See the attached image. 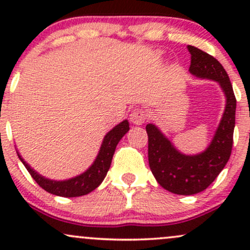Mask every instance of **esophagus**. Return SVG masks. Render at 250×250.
Listing matches in <instances>:
<instances>
[{"label":"esophagus","instance_id":"1","mask_svg":"<svg viewBox=\"0 0 250 250\" xmlns=\"http://www.w3.org/2000/svg\"><path fill=\"white\" fill-rule=\"evenodd\" d=\"M129 116H130L131 123L136 125H143V123L146 122V120H147V113H146L143 109H140V108L134 109Z\"/></svg>","mask_w":250,"mask_h":250}]
</instances>
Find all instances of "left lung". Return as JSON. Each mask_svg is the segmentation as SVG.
I'll use <instances>...</instances> for the list:
<instances>
[{"label":"left lung","instance_id":"8db88e82","mask_svg":"<svg viewBox=\"0 0 250 250\" xmlns=\"http://www.w3.org/2000/svg\"><path fill=\"white\" fill-rule=\"evenodd\" d=\"M191 55L189 71L197 79L213 80L226 96V108L219 127L202 153L186 155L153 123L147 125L149 167L159 185L177 195H194L207 189L228 162L233 147L235 99L233 85L222 64L199 48L188 45Z\"/></svg>","mask_w":250,"mask_h":250}]
</instances>
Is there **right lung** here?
<instances>
[{
  "label": "right lung",
  "instance_id": "1",
  "mask_svg": "<svg viewBox=\"0 0 250 250\" xmlns=\"http://www.w3.org/2000/svg\"><path fill=\"white\" fill-rule=\"evenodd\" d=\"M129 130V122L128 120H125L121 123L115 125L110 131L105 134L104 139H103L101 148H100L99 154H97L95 161L93 165L89 167L84 173L77 175L75 177L71 179L63 180V181H56L50 180L47 177L42 176L37 171L34 170L33 168L24 161L23 157L19 154L16 150L17 156L23 163L24 167L29 171L34 180L36 181L37 185L42 187L48 193L57 195V196L62 197H76L82 196V195H87L96 189L104 180L105 175H107L109 168H110L111 160H113L114 153L117 143L120 140L125 136V133Z\"/></svg>",
  "mask_w": 250,
  "mask_h": 250
}]
</instances>
